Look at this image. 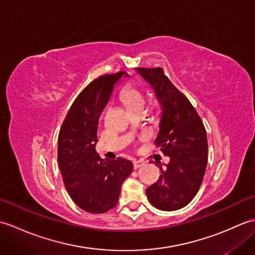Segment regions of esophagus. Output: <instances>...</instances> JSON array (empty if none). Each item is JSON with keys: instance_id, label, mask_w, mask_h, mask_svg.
<instances>
[{"instance_id": "1", "label": "esophagus", "mask_w": 255, "mask_h": 255, "mask_svg": "<svg viewBox=\"0 0 255 255\" xmlns=\"http://www.w3.org/2000/svg\"><path fill=\"white\" fill-rule=\"evenodd\" d=\"M144 165V162L142 161H133V167L134 169H139V167H141Z\"/></svg>"}]
</instances>
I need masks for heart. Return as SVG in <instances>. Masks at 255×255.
Listing matches in <instances>:
<instances>
[{"instance_id":"heart-1","label":"heart","mask_w":255,"mask_h":255,"mask_svg":"<svg viewBox=\"0 0 255 255\" xmlns=\"http://www.w3.org/2000/svg\"><path fill=\"white\" fill-rule=\"evenodd\" d=\"M121 100L129 112L136 110V108H142L144 105V97L142 93L131 85H127L123 89L121 92Z\"/></svg>"}]
</instances>
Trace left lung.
<instances>
[{"mask_svg": "<svg viewBox=\"0 0 255 255\" xmlns=\"http://www.w3.org/2000/svg\"><path fill=\"white\" fill-rule=\"evenodd\" d=\"M136 72L152 88L161 107L155 143L170 163L160 165L159 181L147 188L155 208L177 210L191 202L203 182L207 165V134L191 103L167 79L161 68H137Z\"/></svg>", "mask_w": 255, "mask_h": 255, "instance_id": "8db88e82", "label": "left lung"}]
</instances>
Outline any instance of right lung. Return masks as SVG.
Segmentation results:
<instances>
[{"label":"right lung","mask_w":255,"mask_h":255,"mask_svg":"<svg viewBox=\"0 0 255 255\" xmlns=\"http://www.w3.org/2000/svg\"><path fill=\"white\" fill-rule=\"evenodd\" d=\"M126 72L102 75L81 92L64 119L58 138V162L64 186L81 209L103 214L118 203L122 184L131 174V161L103 160L96 152L101 114Z\"/></svg>","instance_id":"1"}]
</instances>
